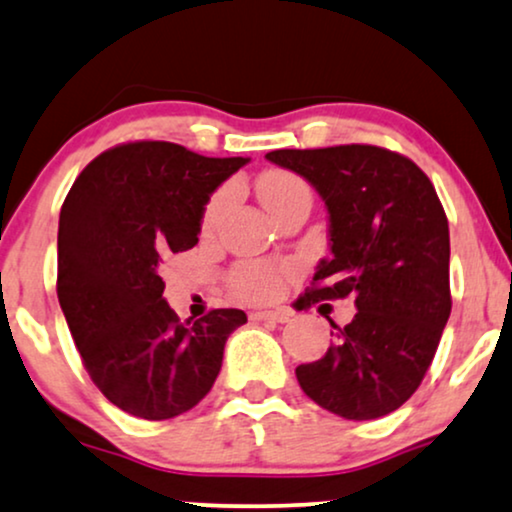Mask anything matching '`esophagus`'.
<instances>
[{
	"instance_id": "34e87169",
	"label": "esophagus",
	"mask_w": 512,
	"mask_h": 512,
	"mask_svg": "<svg viewBox=\"0 0 512 512\" xmlns=\"http://www.w3.org/2000/svg\"><path fill=\"white\" fill-rule=\"evenodd\" d=\"M293 312L288 309H274V312H267V309H257V312H250V321H276V323H286L290 321Z\"/></svg>"
}]
</instances>
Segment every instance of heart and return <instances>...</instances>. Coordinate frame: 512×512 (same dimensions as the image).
<instances>
[{"instance_id": "heart-1", "label": "heart", "mask_w": 512, "mask_h": 512, "mask_svg": "<svg viewBox=\"0 0 512 512\" xmlns=\"http://www.w3.org/2000/svg\"><path fill=\"white\" fill-rule=\"evenodd\" d=\"M300 193H309V189L307 184H304L300 177H295L293 172L267 170L260 179H257V196H260L262 205L269 212H274L278 205H283L293 196H300ZM229 198H231L229 191H219L217 196H212L203 217L205 229H212V226L219 222V217L224 215L226 205H229ZM281 283H283V269L274 267V264L245 262L241 267L231 271V288H234L241 297H245V300H252V302L274 300V297L281 293Z\"/></svg>"}]
</instances>
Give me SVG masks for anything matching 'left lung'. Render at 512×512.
I'll list each match as a JSON object with an SVG mask.
<instances>
[{"label": "left lung", "mask_w": 512, "mask_h": 512, "mask_svg": "<svg viewBox=\"0 0 512 512\" xmlns=\"http://www.w3.org/2000/svg\"><path fill=\"white\" fill-rule=\"evenodd\" d=\"M267 160L300 174L328 210L331 260L300 300L352 297L357 314L335 328L321 359L295 368L321 409L347 420L397 411L425 378L451 314L449 222L413 160L380 146L281 148Z\"/></svg>", "instance_id": "obj_1"}]
</instances>
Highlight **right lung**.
Segmentation results:
<instances>
[{
    "instance_id": "right-lung-1",
    "label": "right lung",
    "mask_w": 512,
    "mask_h": 512,
    "mask_svg": "<svg viewBox=\"0 0 512 512\" xmlns=\"http://www.w3.org/2000/svg\"><path fill=\"white\" fill-rule=\"evenodd\" d=\"M250 158L134 141L94 158L58 217L56 293L89 378L129 416L167 420L215 385L241 309L179 321L160 262L198 243L205 205Z\"/></svg>"
}]
</instances>
